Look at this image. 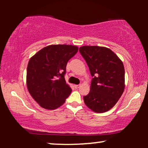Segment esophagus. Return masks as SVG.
Masks as SVG:
<instances>
[{
    "label": "esophagus",
    "mask_w": 148,
    "mask_h": 148,
    "mask_svg": "<svg viewBox=\"0 0 148 148\" xmlns=\"http://www.w3.org/2000/svg\"><path fill=\"white\" fill-rule=\"evenodd\" d=\"M80 86H81V85H75V88L76 89L79 88Z\"/></svg>",
    "instance_id": "1"
}]
</instances>
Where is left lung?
<instances>
[{"label":"left lung","instance_id":"obj_1","mask_svg":"<svg viewBox=\"0 0 148 148\" xmlns=\"http://www.w3.org/2000/svg\"><path fill=\"white\" fill-rule=\"evenodd\" d=\"M79 52L88 64L93 79L85 104L94 112L110 110L125 89V68L118 56L110 49L98 46H84Z\"/></svg>","mask_w":148,"mask_h":148}]
</instances>
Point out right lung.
<instances>
[{"instance_id": "right-lung-1", "label": "right lung", "mask_w": 148, "mask_h": 148, "mask_svg": "<svg viewBox=\"0 0 148 148\" xmlns=\"http://www.w3.org/2000/svg\"><path fill=\"white\" fill-rule=\"evenodd\" d=\"M77 51L76 46L54 44L43 48L29 59L27 90L42 108L54 110L69 96L72 90L66 83L64 74L67 62Z\"/></svg>"}]
</instances>
